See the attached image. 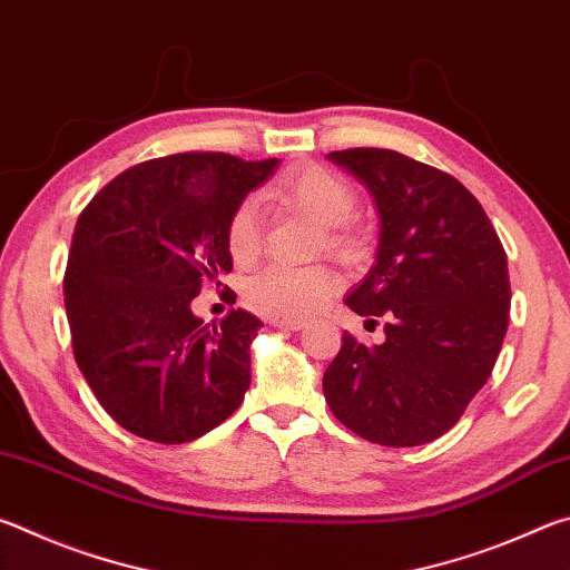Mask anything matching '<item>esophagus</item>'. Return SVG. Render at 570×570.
<instances>
[{"label":"esophagus","mask_w":570,"mask_h":570,"mask_svg":"<svg viewBox=\"0 0 570 570\" xmlns=\"http://www.w3.org/2000/svg\"><path fill=\"white\" fill-rule=\"evenodd\" d=\"M268 324L282 326V330L298 332V330H304V326H306V320H304V316H268Z\"/></svg>","instance_id":"34e87169"}]
</instances>
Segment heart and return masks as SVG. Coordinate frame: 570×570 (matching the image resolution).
I'll return each instance as SVG.
<instances>
[{"label": "heart", "instance_id": "obj_1", "mask_svg": "<svg viewBox=\"0 0 570 570\" xmlns=\"http://www.w3.org/2000/svg\"><path fill=\"white\" fill-rule=\"evenodd\" d=\"M274 196L312 214L332 226L330 244L336 250H352L356 238L344 224L356 210V193L350 180L324 166H302L288 170L276 183ZM264 208L248 196L234 208L226 226V246L236 264H250L262 250ZM340 288V276L330 266H284L272 264L248 278L246 298L272 316H306L322 308Z\"/></svg>", "mask_w": 570, "mask_h": 570}]
</instances>
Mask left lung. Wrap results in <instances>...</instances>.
Returning a JSON list of instances; mask_svg holds the SVG:
<instances>
[{
  "instance_id": "left-lung-1",
  "label": "left lung",
  "mask_w": 570,
  "mask_h": 570,
  "mask_svg": "<svg viewBox=\"0 0 570 570\" xmlns=\"http://www.w3.org/2000/svg\"><path fill=\"white\" fill-rule=\"evenodd\" d=\"M372 193L377 262L346 306L384 316L374 346L350 332L324 372L334 417L387 448L438 440L493 372L508 332L505 248L478 198L450 173L384 148L330 153Z\"/></svg>"
}]
</instances>
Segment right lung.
Instances as JSON below:
<instances>
[{
  "instance_id": "add662e5",
  "label": "right lung",
  "mask_w": 570,
  "mask_h": 570,
  "mask_svg": "<svg viewBox=\"0 0 570 570\" xmlns=\"http://www.w3.org/2000/svg\"><path fill=\"white\" fill-rule=\"evenodd\" d=\"M276 158L178 153L112 178L77 218L65 272L75 362L132 435L180 445L230 417L250 384L258 326L244 308L220 324L190 312L200 284L234 268L226 226Z\"/></svg>"
}]
</instances>
